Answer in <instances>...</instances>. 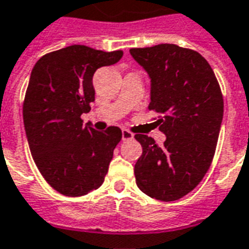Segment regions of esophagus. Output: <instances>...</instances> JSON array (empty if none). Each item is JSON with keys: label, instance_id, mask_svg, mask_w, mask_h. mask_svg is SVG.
<instances>
[{"label": "esophagus", "instance_id": "esophagus-1", "mask_svg": "<svg viewBox=\"0 0 249 249\" xmlns=\"http://www.w3.org/2000/svg\"><path fill=\"white\" fill-rule=\"evenodd\" d=\"M121 134H123V140H124V141H128V140L133 139V133H132V132H129V130L123 129Z\"/></svg>", "mask_w": 249, "mask_h": 249}]
</instances>
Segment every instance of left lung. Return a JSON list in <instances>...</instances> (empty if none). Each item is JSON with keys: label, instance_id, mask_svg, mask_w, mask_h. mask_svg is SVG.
Listing matches in <instances>:
<instances>
[{"label": "left lung", "instance_id": "8db88e82", "mask_svg": "<svg viewBox=\"0 0 249 249\" xmlns=\"http://www.w3.org/2000/svg\"><path fill=\"white\" fill-rule=\"evenodd\" d=\"M150 78L149 109L160 113L162 146L136 134L142 154L134 165L136 183L150 198L171 202L194 190L209 170L223 120V95L209 62L177 45L130 49Z\"/></svg>", "mask_w": 249, "mask_h": 249}]
</instances>
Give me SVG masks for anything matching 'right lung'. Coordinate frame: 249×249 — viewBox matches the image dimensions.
Masks as SVG:
<instances>
[{
    "instance_id": "1",
    "label": "right lung",
    "mask_w": 249,
    "mask_h": 249,
    "mask_svg": "<svg viewBox=\"0 0 249 249\" xmlns=\"http://www.w3.org/2000/svg\"><path fill=\"white\" fill-rule=\"evenodd\" d=\"M121 56V50L73 45L43 55L31 71L23 101L27 142L40 174L60 194L82 196L104 182L121 129L99 132L80 116L95 101V71Z\"/></svg>"
}]
</instances>
